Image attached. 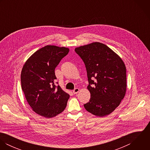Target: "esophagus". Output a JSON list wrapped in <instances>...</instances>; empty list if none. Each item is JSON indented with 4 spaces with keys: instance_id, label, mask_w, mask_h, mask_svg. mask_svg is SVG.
Masks as SVG:
<instances>
[{
    "instance_id": "obj_1",
    "label": "esophagus",
    "mask_w": 150,
    "mask_h": 150,
    "mask_svg": "<svg viewBox=\"0 0 150 150\" xmlns=\"http://www.w3.org/2000/svg\"><path fill=\"white\" fill-rule=\"evenodd\" d=\"M79 91H80V89H79V88H75V89L73 90V92L74 94H76V93H77Z\"/></svg>"
}]
</instances>
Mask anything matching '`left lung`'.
<instances>
[{
    "label": "left lung",
    "instance_id": "1",
    "mask_svg": "<svg viewBox=\"0 0 150 150\" xmlns=\"http://www.w3.org/2000/svg\"><path fill=\"white\" fill-rule=\"evenodd\" d=\"M86 65L90 92L86 110L98 117L111 114L121 103L127 91L124 62L106 45L93 42L75 48Z\"/></svg>",
    "mask_w": 150,
    "mask_h": 150
}]
</instances>
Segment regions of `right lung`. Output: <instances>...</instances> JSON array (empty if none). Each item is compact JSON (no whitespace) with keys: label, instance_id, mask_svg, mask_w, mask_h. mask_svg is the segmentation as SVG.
<instances>
[{"label":"right lung","instance_id":"add662e5","mask_svg":"<svg viewBox=\"0 0 150 150\" xmlns=\"http://www.w3.org/2000/svg\"><path fill=\"white\" fill-rule=\"evenodd\" d=\"M64 47L48 45L33 53L23 64L21 74L25 98L38 114L50 118L61 113L70 95L54 84L55 69L69 52Z\"/></svg>","mask_w":150,"mask_h":150}]
</instances>
